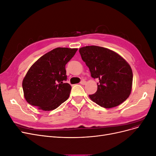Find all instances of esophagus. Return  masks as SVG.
<instances>
[{
  "label": "esophagus",
  "mask_w": 156,
  "mask_h": 156,
  "mask_svg": "<svg viewBox=\"0 0 156 156\" xmlns=\"http://www.w3.org/2000/svg\"><path fill=\"white\" fill-rule=\"evenodd\" d=\"M86 83H87L86 81H84V80H82V81L80 82V84H82V85H84V84H86Z\"/></svg>",
  "instance_id": "esophagus-1"
}]
</instances>
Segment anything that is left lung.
<instances>
[{"mask_svg": "<svg viewBox=\"0 0 156 156\" xmlns=\"http://www.w3.org/2000/svg\"><path fill=\"white\" fill-rule=\"evenodd\" d=\"M79 51L91 77L99 79L96 92L89 95L91 100L106 108L126 101L133 83V72L126 60L116 52L102 47H83Z\"/></svg>", "mask_w": 156, "mask_h": 156, "instance_id": "8db88e82", "label": "left lung"}]
</instances>
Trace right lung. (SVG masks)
Masks as SVG:
<instances>
[{"mask_svg": "<svg viewBox=\"0 0 156 156\" xmlns=\"http://www.w3.org/2000/svg\"><path fill=\"white\" fill-rule=\"evenodd\" d=\"M77 49L57 48L32 65L23 80L24 96L29 104L43 111H52L66 101L72 87L65 83L66 64Z\"/></svg>", "mask_w": 156, "mask_h": 156, "instance_id": "obj_1", "label": "right lung"}]
</instances>
